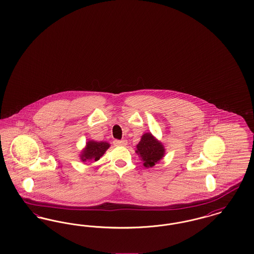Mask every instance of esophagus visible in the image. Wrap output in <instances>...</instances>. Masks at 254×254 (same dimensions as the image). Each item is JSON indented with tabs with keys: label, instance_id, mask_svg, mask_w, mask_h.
I'll use <instances>...</instances> for the list:
<instances>
[{
	"label": "esophagus",
	"instance_id": "1",
	"mask_svg": "<svg viewBox=\"0 0 254 254\" xmlns=\"http://www.w3.org/2000/svg\"><path fill=\"white\" fill-rule=\"evenodd\" d=\"M113 144L115 146H125L127 144V140H121V141L120 140H115Z\"/></svg>",
	"mask_w": 254,
	"mask_h": 254
}]
</instances>
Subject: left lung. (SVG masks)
<instances>
[{
    "instance_id": "obj_1",
    "label": "left lung",
    "mask_w": 254,
    "mask_h": 254,
    "mask_svg": "<svg viewBox=\"0 0 254 254\" xmlns=\"http://www.w3.org/2000/svg\"><path fill=\"white\" fill-rule=\"evenodd\" d=\"M136 153L144 162V167L152 168L165 156V146L150 132L145 133L138 145H136Z\"/></svg>"
}]
</instances>
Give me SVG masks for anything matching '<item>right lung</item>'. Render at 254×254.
Returning a JSON list of instances; mask_svg holds the SVG:
<instances>
[{
    "label": "right lung",
    "instance_id": "obj_1",
    "mask_svg": "<svg viewBox=\"0 0 254 254\" xmlns=\"http://www.w3.org/2000/svg\"><path fill=\"white\" fill-rule=\"evenodd\" d=\"M110 146L108 142H97L89 140L86 142L85 148L80 153V159L82 162H96L102 157Z\"/></svg>",
    "mask_w": 254,
    "mask_h": 254
}]
</instances>
